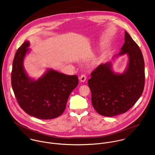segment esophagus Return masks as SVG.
Masks as SVG:
<instances>
[{"mask_svg":"<svg viewBox=\"0 0 155 155\" xmlns=\"http://www.w3.org/2000/svg\"><path fill=\"white\" fill-rule=\"evenodd\" d=\"M86 77L85 75L82 74V75L80 77V80L81 82H83V83H84V82L86 81Z\"/></svg>","mask_w":155,"mask_h":155,"instance_id":"1","label":"esophagus"}]
</instances>
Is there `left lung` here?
Instances as JSON below:
<instances>
[{
	"label": "left lung",
	"instance_id": "1",
	"mask_svg": "<svg viewBox=\"0 0 155 155\" xmlns=\"http://www.w3.org/2000/svg\"><path fill=\"white\" fill-rule=\"evenodd\" d=\"M128 62L123 73L113 71L111 62L99 64L91 73L88 85L92 103L98 114L113 117L128 111L141 96L144 87V61L140 47L127 31L120 52Z\"/></svg>",
	"mask_w": 155,
	"mask_h": 155
}]
</instances>
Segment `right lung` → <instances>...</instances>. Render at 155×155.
<instances>
[{"label":"right lung","instance_id":"obj_1","mask_svg":"<svg viewBox=\"0 0 155 155\" xmlns=\"http://www.w3.org/2000/svg\"><path fill=\"white\" fill-rule=\"evenodd\" d=\"M29 46L30 42L25 41L15 54L11 72L14 93L20 107L29 115L41 119L56 118L64 111L78 78L76 75H66L52 69H48L36 80L29 77L23 66Z\"/></svg>","mask_w":155,"mask_h":155}]
</instances>
